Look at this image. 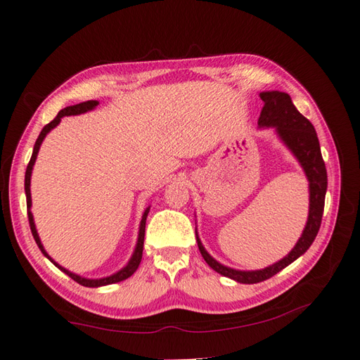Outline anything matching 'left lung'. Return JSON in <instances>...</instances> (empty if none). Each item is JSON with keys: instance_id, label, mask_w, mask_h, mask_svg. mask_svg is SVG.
Instances as JSON below:
<instances>
[{"instance_id": "left-lung-1", "label": "left lung", "mask_w": 360, "mask_h": 360, "mask_svg": "<svg viewBox=\"0 0 360 360\" xmlns=\"http://www.w3.org/2000/svg\"><path fill=\"white\" fill-rule=\"evenodd\" d=\"M263 101V110L259 112L258 125L259 127H275L288 147L292 150L294 155L297 156L298 162L302 164L304 173L308 176L309 181V215L307 227L300 236V240L295 244V248L289 252V254L280 259L278 263H275L266 269L262 271H235L231 267H226L219 264L217 259H213L202 244L198 238V248L202 258L205 259L213 271L224 275L232 280H236L240 283H246V285H252V283H259L267 278L274 277L275 274L285 269L288 264H290L295 259L303 255L304 252L309 249L312 241L316 240L319 233L320 224H322L323 217V207H325V195H326V167L323 162L322 153H320V143L317 139V133L311 122L297 111L292 101H290L289 94L280 93V91H267V93L259 94Z\"/></svg>"}]
</instances>
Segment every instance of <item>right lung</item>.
<instances>
[{
  "label": "right lung",
  "mask_w": 360,
  "mask_h": 360,
  "mask_svg": "<svg viewBox=\"0 0 360 360\" xmlns=\"http://www.w3.org/2000/svg\"><path fill=\"white\" fill-rule=\"evenodd\" d=\"M98 102L97 101H88V102H82V103H77V105H72V106H66L65 110L60 111L56 119H53L52 122H49L48 125H44V128L41 129L40 136H38V139L34 145V151H32V158H30L29 164H27V168H26V176H25V190H26V204H27V218H29V226H30V232H32L34 235V240L35 243L38 244V248H40V250L44 254V257H48L51 262L56 264L60 271H63L66 275H70V277L77 281L79 285L82 286H88V288H98V286H105V285H111V283H117V281H122L125 280L128 277H131V275L136 272L137 267H139L141 264V259H142V250H143V236H145V221H147V215L150 212V207L143 212V217H142V221H141V229H139V238H137V246H136V250L134 254L131 257V259H129V263L124 267V269H120L117 274L111 275V277H106V278H98V280H89V278H83V277H79V275H75L70 271L63 269L62 266H58L53 259L46 254V250L43 249L41 246V241L40 238H38V233H37V229H35V224H34V218H32V213H30V173H32V167H34V162L37 159V155H38V150H40V145L43 142V139L46 137V134H48L52 128H56L60 120H62L63 116H75V114H82V112H86L89 110H93L94 106H97Z\"/></svg>",
  "instance_id": "1"
}]
</instances>
